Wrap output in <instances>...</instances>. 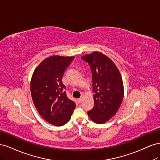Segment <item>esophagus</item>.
I'll use <instances>...</instances> for the list:
<instances>
[{
	"instance_id": "1",
	"label": "esophagus",
	"mask_w": 160,
	"mask_h": 160,
	"mask_svg": "<svg viewBox=\"0 0 160 160\" xmlns=\"http://www.w3.org/2000/svg\"><path fill=\"white\" fill-rule=\"evenodd\" d=\"M83 97H81V98L78 99V102L81 103L82 102V101H83Z\"/></svg>"
}]
</instances>
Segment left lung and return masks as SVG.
<instances>
[{
    "mask_svg": "<svg viewBox=\"0 0 160 160\" xmlns=\"http://www.w3.org/2000/svg\"><path fill=\"white\" fill-rule=\"evenodd\" d=\"M81 59L88 62L92 72L94 106L88 111L90 119L96 123L108 122L116 113L123 99L122 76L109 57L93 52Z\"/></svg>",
    "mask_w": 160,
    "mask_h": 160,
    "instance_id": "1",
    "label": "left lung"
}]
</instances>
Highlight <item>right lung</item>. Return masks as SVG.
<instances>
[{
  "instance_id": "add662e5",
  "label": "right lung",
  "mask_w": 160,
  "mask_h": 160,
  "mask_svg": "<svg viewBox=\"0 0 160 160\" xmlns=\"http://www.w3.org/2000/svg\"><path fill=\"white\" fill-rule=\"evenodd\" d=\"M74 57L47 58L34 71L31 93L38 112L47 122L62 126L70 119L75 103L69 99L62 78Z\"/></svg>"
}]
</instances>
